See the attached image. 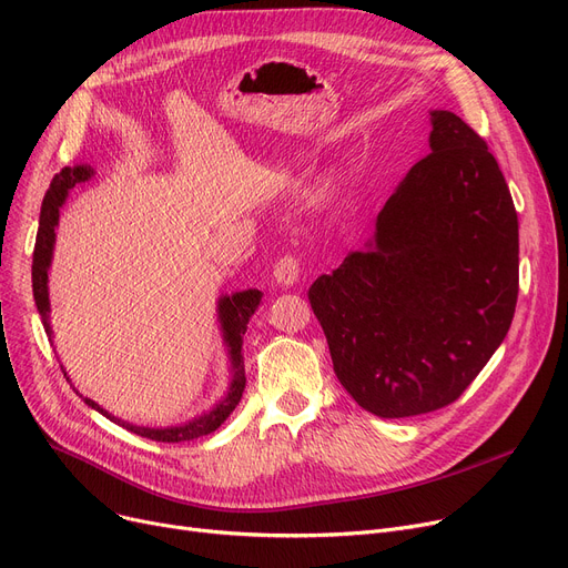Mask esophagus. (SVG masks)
<instances>
[{
    "instance_id": "1",
    "label": "esophagus",
    "mask_w": 568,
    "mask_h": 568,
    "mask_svg": "<svg viewBox=\"0 0 568 568\" xmlns=\"http://www.w3.org/2000/svg\"><path fill=\"white\" fill-rule=\"evenodd\" d=\"M300 272H302V264L300 257H294L290 253H285L276 264H274V278L278 285H294L300 281Z\"/></svg>"
}]
</instances>
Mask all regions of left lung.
Listing matches in <instances>:
<instances>
[{"mask_svg": "<svg viewBox=\"0 0 568 568\" xmlns=\"http://www.w3.org/2000/svg\"><path fill=\"white\" fill-rule=\"evenodd\" d=\"M430 154L377 214L375 239L311 290L345 392L382 419L452 405L509 332L518 214L486 140L430 112Z\"/></svg>", "mask_w": 568, "mask_h": 568, "instance_id": "1", "label": "left lung"}]
</instances>
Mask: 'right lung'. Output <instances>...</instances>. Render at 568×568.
<instances>
[{
  "mask_svg": "<svg viewBox=\"0 0 568 568\" xmlns=\"http://www.w3.org/2000/svg\"><path fill=\"white\" fill-rule=\"evenodd\" d=\"M94 174V170L89 165H75V168H64L59 174L52 176V184L43 197L41 204V219H39V232H37V246H34V262H32V287H34V300H37V308L41 313L45 334L52 336L50 332V322H48V311H50V302H48V266H50V257H52V246H54V225L59 223V206L64 204L69 189H73L80 182H87L89 176ZM262 300L260 290H246V292H236L232 296H223L219 302V320L223 326V338L230 347V362H232V382L230 389L223 396V400L209 409L206 414L197 416V419L184 424V426H172V428H144V426H133L126 424L122 419H114L103 407H99L94 400L82 398L89 407H94L97 412L105 414L110 422L124 426L126 430L154 439V442H186V439H195L202 435L214 433L227 416L232 414V409L242 400L244 386H246V371H244V354H242V343H244V334H246V324L251 320V315L257 311ZM67 377V373H64ZM69 379V377H67Z\"/></svg>",
  "mask_w": 568,
  "mask_h": 568,
  "instance_id": "right-lung-1",
  "label": "right lung"
}]
</instances>
